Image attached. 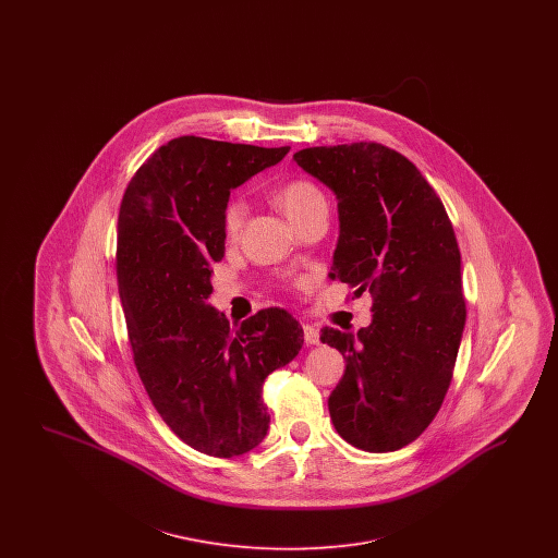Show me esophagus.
<instances>
[{
    "label": "esophagus",
    "mask_w": 558,
    "mask_h": 558,
    "mask_svg": "<svg viewBox=\"0 0 558 558\" xmlns=\"http://www.w3.org/2000/svg\"><path fill=\"white\" fill-rule=\"evenodd\" d=\"M303 339L307 345H319V330L312 324H303Z\"/></svg>",
    "instance_id": "34e87169"
}]
</instances>
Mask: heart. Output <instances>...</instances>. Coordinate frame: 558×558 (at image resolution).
I'll return each mask as SVG.
<instances>
[{
	"label": "heart",
	"instance_id": "b5f03b06",
	"mask_svg": "<svg viewBox=\"0 0 558 558\" xmlns=\"http://www.w3.org/2000/svg\"><path fill=\"white\" fill-rule=\"evenodd\" d=\"M276 203L280 209L287 213V217L296 226L301 219L312 215L318 209H326V198L316 184L310 180H292L276 192ZM244 219V203L242 201H232L228 203L223 211V232L228 239H234L240 232Z\"/></svg>",
	"mask_w": 558,
	"mask_h": 558
}]
</instances>
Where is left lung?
Returning <instances> with one entry per match:
<instances>
[{
    "label": "left lung",
    "instance_id": "1",
    "mask_svg": "<svg viewBox=\"0 0 558 558\" xmlns=\"http://www.w3.org/2000/svg\"><path fill=\"white\" fill-rule=\"evenodd\" d=\"M292 159L339 201L330 278L374 299L357 335L322 328V343L345 357L328 398L332 425L360 450H401L439 412L466 322L450 217L416 165L383 144L303 148Z\"/></svg>",
    "mask_w": 558,
    "mask_h": 558
}]
</instances>
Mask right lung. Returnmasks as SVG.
<instances>
[{
	"label": "right lung",
	"mask_w": 558,
	"mask_h": 558,
	"mask_svg": "<svg viewBox=\"0 0 558 558\" xmlns=\"http://www.w3.org/2000/svg\"><path fill=\"white\" fill-rule=\"evenodd\" d=\"M289 150L175 137L135 171L119 211L117 282L135 368L167 426L215 458L264 441L267 374L303 345L287 310L267 307L230 328L207 303L211 266L226 253L230 190Z\"/></svg>",
	"instance_id": "1"
}]
</instances>
